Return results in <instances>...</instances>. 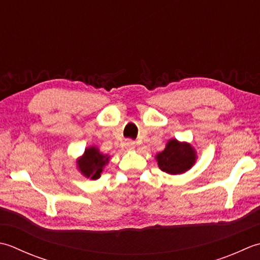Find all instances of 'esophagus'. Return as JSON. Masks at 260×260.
<instances>
[{
	"label": "esophagus",
	"instance_id": "34e87169",
	"mask_svg": "<svg viewBox=\"0 0 260 260\" xmlns=\"http://www.w3.org/2000/svg\"><path fill=\"white\" fill-rule=\"evenodd\" d=\"M124 146H125L126 150H132V149H135V148H136V142L132 141V140H125Z\"/></svg>",
	"mask_w": 260,
	"mask_h": 260
}]
</instances>
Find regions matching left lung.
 <instances>
[{"label": "left lung", "mask_w": 260, "mask_h": 260, "mask_svg": "<svg viewBox=\"0 0 260 260\" xmlns=\"http://www.w3.org/2000/svg\"><path fill=\"white\" fill-rule=\"evenodd\" d=\"M156 160L162 172L172 175L183 174L197 161V151L187 142L171 139L165 149L156 156Z\"/></svg>", "instance_id": "1"}]
</instances>
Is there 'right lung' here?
<instances>
[{
    "instance_id": "obj_1",
    "label": "right lung",
    "mask_w": 260,
    "mask_h": 260,
    "mask_svg": "<svg viewBox=\"0 0 260 260\" xmlns=\"http://www.w3.org/2000/svg\"><path fill=\"white\" fill-rule=\"evenodd\" d=\"M109 159L110 156L101 153L96 147H89L77 159V168L86 178L98 179L101 177L105 165L110 161Z\"/></svg>"
}]
</instances>
